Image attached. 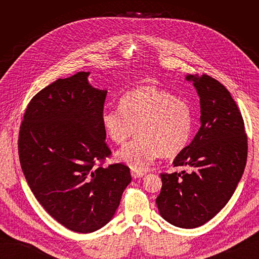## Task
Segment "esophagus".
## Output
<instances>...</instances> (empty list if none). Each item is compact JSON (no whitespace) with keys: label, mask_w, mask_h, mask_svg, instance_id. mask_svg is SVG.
Here are the masks:
<instances>
[{"label":"esophagus","mask_w":259,"mask_h":259,"mask_svg":"<svg viewBox=\"0 0 259 259\" xmlns=\"http://www.w3.org/2000/svg\"><path fill=\"white\" fill-rule=\"evenodd\" d=\"M131 174H132L133 178H135V179H137V178H142V177H144V176H145V174H144V173H142V171H138V170H132V171H131Z\"/></svg>","instance_id":"34e87169"}]
</instances>
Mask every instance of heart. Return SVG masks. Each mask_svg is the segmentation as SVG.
Returning a JSON list of instances; mask_svg holds the SVG:
<instances>
[{"instance_id":"1","label":"heart","mask_w":259,"mask_h":259,"mask_svg":"<svg viewBox=\"0 0 259 259\" xmlns=\"http://www.w3.org/2000/svg\"><path fill=\"white\" fill-rule=\"evenodd\" d=\"M192 110L182 97L154 86L133 90L120 99V108L106 109L101 125L112 142L123 145L137 131L139 135L116 153L133 169L145 170L160 154L174 156L189 142Z\"/></svg>"}]
</instances>
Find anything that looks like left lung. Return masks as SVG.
<instances>
[{
	"label": "left lung",
	"mask_w": 259,
	"mask_h": 259,
	"mask_svg": "<svg viewBox=\"0 0 259 259\" xmlns=\"http://www.w3.org/2000/svg\"><path fill=\"white\" fill-rule=\"evenodd\" d=\"M200 98L201 127L175 158L186 173L161 174L155 203L160 215L179 228L204 225L228 203L243 175L247 138L242 115L230 93L208 75L188 74Z\"/></svg>",
	"instance_id": "obj_1"
}]
</instances>
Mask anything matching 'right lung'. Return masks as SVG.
<instances>
[{
  "label": "right lung",
  "instance_id": "add662e5",
  "mask_svg": "<svg viewBox=\"0 0 259 259\" xmlns=\"http://www.w3.org/2000/svg\"><path fill=\"white\" fill-rule=\"evenodd\" d=\"M91 72L58 79L31 99L18 139L21 169L35 199L69 230L91 233L113 218L132 182L123 164L96 166L111 151L101 114L107 91Z\"/></svg>",
  "mask_w": 259,
  "mask_h": 259
}]
</instances>
